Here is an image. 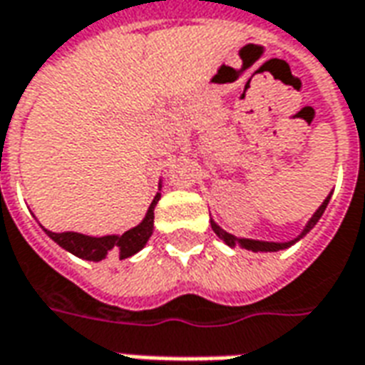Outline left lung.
Segmentation results:
<instances>
[{
	"instance_id": "8db88e82",
	"label": "left lung",
	"mask_w": 365,
	"mask_h": 365,
	"mask_svg": "<svg viewBox=\"0 0 365 365\" xmlns=\"http://www.w3.org/2000/svg\"><path fill=\"white\" fill-rule=\"evenodd\" d=\"M330 195L332 193H329L327 195V199L322 201V205L317 209L313 213V217L307 221L305 229L301 230V235L299 237H295L293 240H287V242H269V240H254V238H238L235 237V235H230V232H227V230H222L217 222L211 219V229L215 230V235L221 238L225 245L229 246H240V248H245V250H252V252H277V250H285V248H289L291 245H295L297 240H301V238L305 237L309 230L313 229L314 225L319 222V219L322 217V213H324V209H327V205H329L330 201Z\"/></svg>"
}]
</instances>
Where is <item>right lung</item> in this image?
Instances as JSON below:
<instances>
[{
    "label": "right lung",
    "instance_id": "obj_1",
    "mask_svg": "<svg viewBox=\"0 0 365 365\" xmlns=\"http://www.w3.org/2000/svg\"><path fill=\"white\" fill-rule=\"evenodd\" d=\"M158 187H162L160 182ZM160 201V191L152 199L148 211L144 215V219L136 227L128 229L123 235H107V237H88L82 232H52L46 230L44 232L56 242L62 246L64 250L70 254H74L82 260L90 262H99L103 260L107 254H117L120 260L135 256L136 252H140L148 238L152 237V230H154V207Z\"/></svg>",
    "mask_w": 365,
    "mask_h": 365
}]
</instances>
